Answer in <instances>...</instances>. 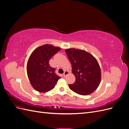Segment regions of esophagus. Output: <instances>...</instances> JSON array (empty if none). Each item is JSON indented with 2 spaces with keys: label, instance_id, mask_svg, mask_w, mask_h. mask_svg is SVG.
<instances>
[{
  "label": "esophagus",
  "instance_id": "esophagus-1",
  "mask_svg": "<svg viewBox=\"0 0 129 129\" xmlns=\"http://www.w3.org/2000/svg\"><path fill=\"white\" fill-rule=\"evenodd\" d=\"M69 74V72H68V71H66L64 72V73H63V76L64 77H66V76H67L68 74Z\"/></svg>",
  "mask_w": 129,
  "mask_h": 129
}]
</instances>
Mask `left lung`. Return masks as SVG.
Wrapping results in <instances>:
<instances>
[{
	"mask_svg": "<svg viewBox=\"0 0 129 129\" xmlns=\"http://www.w3.org/2000/svg\"><path fill=\"white\" fill-rule=\"evenodd\" d=\"M65 52L76 79L74 83L68 85L69 88L81 95L92 93L99 86L101 80L98 62L91 54L83 50L69 48Z\"/></svg>",
	"mask_w": 129,
	"mask_h": 129,
	"instance_id": "left-lung-1",
	"label": "left lung"
}]
</instances>
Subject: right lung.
<instances>
[{
  "mask_svg": "<svg viewBox=\"0 0 129 129\" xmlns=\"http://www.w3.org/2000/svg\"><path fill=\"white\" fill-rule=\"evenodd\" d=\"M61 48L46 44L35 49L27 64V73L30 83L37 91L46 92L51 90L61 77L55 73V69L49 64V60Z\"/></svg>",
  "mask_w": 129,
  "mask_h": 129,
  "instance_id": "obj_1",
  "label": "right lung"
}]
</instances>
